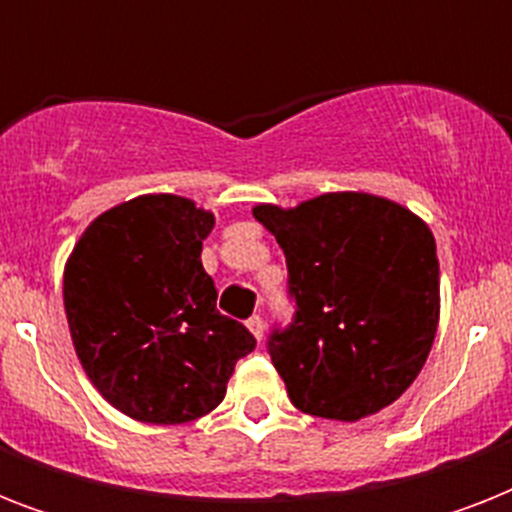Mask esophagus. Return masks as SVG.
Segmentation results:
<instances>
[{
  "label": "esophagus",
  "mask_w": 512,
  "mask_h": 512,
  "mask_svg": "<svg viewBox=\"0 0 512 512\" xmlns=\"http://www.w3.org/2000/svg\"><path fill=\"white\" fill-rule=\"evenodd\" d=\"M247 329L255 335V340L260 342L265 335V321L260 319V316H252V319H247Z\"/></svg>",
  "instance_id": "obj_1"
}]
</instances>
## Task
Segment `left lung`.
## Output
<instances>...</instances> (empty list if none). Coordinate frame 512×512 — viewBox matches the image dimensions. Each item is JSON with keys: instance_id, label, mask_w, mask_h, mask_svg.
Segmentation results:
<instances>
[{"instance_id": "1", "label": "left lung", "mask_w": 512, "mask_h": 512, "mask_svg": "<svg viewBox=\"0 0 512 512\" xmlns=\"http://www.w3.org/2000/svg\"><path fill=\"white\" fill-rule=\"evenodd\" d=\"M289 271L295 319L268 353L292 404L356 422L420 374L438 327L436 239L420 217L372 193H324L295 209L257 204Z\"/></svg>"}]
</instances>
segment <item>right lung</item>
Returning <instances> with one entry per match:
<instances>
[{"label":"right lung","instance_id":"right-lung-1","mask_svg":"<svg viewBox=\"0 0 512 512\" xmlns=\"http://www.w3.org/2000/svg\"><path fill=\"white\" fill-rule=\"evenodd\" d=\"M215 217L172 193L95 217L63 273V305L90 382L132 420L180 425L212 412L257 340L217 311L201 241Z\"/></svg>","mask_w":512,"mask_h":512}]
</instances>
